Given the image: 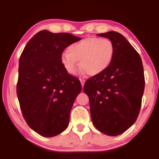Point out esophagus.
<instances>
[{
	"label": "esophagus",
	"mask_w": 159,
	"mask_h": 159,
	"mask_svg": "<svg viewBox=\"0 0 159 159\" xmlns=\"http://www.w3.org/2000/svg\"><path fill=\"white\" fill-rule=\"evenodd\" d=\"M80 81H81V86H82V88L84 87V84L85 83V80L84 79H80Z\"/></svg>",
	"instance_id": "1"
}]
</instances>
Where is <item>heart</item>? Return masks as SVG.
I'll use <instances>...</instances> for the list:
<instances>
[{
    "label": "heart",
    "mask_w": 159,
    "mask_h": 159,
    "mask_svg": "<svg viewBox=\"0 0 159 159\" xmlns=\"http://www.w3.org/2000/svg\"><path fill=\"white\" fill-rule=\"evenodd\" d=\"M115 46L109 39L87 38L71 44L61 57L62 66L70 75H75L78 62L91 76L98 75L110 66L114 59Z\"/></svg>",
    "instance_id": "obj_1"
}]
</instances>
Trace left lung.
<instances>
[{
  "label": "left lung",
  "mask_w": 159,
  "mask_h": 159,
  "mask_svg": "<svg viewBox=\"0 0 159 159\" xmlns=\"http://www.w3.org/2000/svg\"><path fill=\"white\" fill-rule=\"evenodd\" d=\"M97 35L113 43L114 59L104 72L89 78L84 91L96 128L117 136L131 127L139 116L145 88L143 66L139 53L121 34L109 31Z\"/></svg>",
  "instance_id": "left-lung-1"
}]
</instances>
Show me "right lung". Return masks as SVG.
<instances>
[{"mask_svg":"<svg viewBox=\"0 0 159 159\" xmlns=\"http://www.w3.org/2000/svg\"><path fill=\"white\" fill-rule=\"evenodd\" d=\"M81 39L69 33L42 30L20 56L16 86L20 109L28 125L43 137L58 135L69 125L81 84L66 70L61 57L66 48Z\"/></svg>","mask_w":159,"mask_h":159,"instance_id":"add662e5","label":"right lung"}]
</instances>
